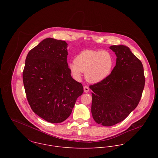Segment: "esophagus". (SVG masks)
Segmentation results:
<instances>
[{"label":"esophagus","mask_w":158,"mask_h":158,"mask_svg":"<svg viewBox=\"0 0 158 158\" xmlns=\"http://www.w3.org/2000/svg\"><path fill=\"white\" fill-rule=\"evenodd\" d=\"M89 88L88 87V86H84V91L85 92H89Z\"/></svg>","instance_id":"1"}]
</instances>
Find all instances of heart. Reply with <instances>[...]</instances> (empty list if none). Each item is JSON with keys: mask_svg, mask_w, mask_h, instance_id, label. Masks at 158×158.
<instances>
[{"mask_svg": "<svg viewBox=\"0 0 158 158\" xmlns=\"http://www.w3.org/2000/svg\"><path fill=\"white\" fill-rule=\"evenodd\" d=\"M113 63V57L109 52L86 50L76 56L74 63L69 64V68L76 78H79L81 72H84L88 81L97 83L110 75Z\"/></svg>", "mask_w": 158, "mask_h": 158, "instance_id": "1", "label": "heart"}]
</instances>
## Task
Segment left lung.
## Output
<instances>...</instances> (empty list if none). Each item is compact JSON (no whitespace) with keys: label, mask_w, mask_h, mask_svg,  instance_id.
I'll return each mask as SVG.
<instances>
[{"label":"left lung","mask_w":158,"mask_h":158,"mask_svg":"<svg viewBox=\"0 0 158 158\" xmlns=\"http://www.w3.org/2000/svg\"><path fill=\"white\" fill-rule=\"evenodd\" d=\"M110 48L117 56L115 66L106 79L89 86L93 118L105 127L123 121L135 109L145 81L143 65L129 47L111 45Z\"/></svg>","instance_id":"1"}]
</instances>
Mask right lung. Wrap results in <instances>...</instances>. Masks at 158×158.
<instances>
[{
	"label": "right lung",
	"instance_id": "obj_1",
	"mask_svg": "<svg viewBox=\"0 0 158 158\" xmlns=\"http://www.w3.org/2000/svg\"><path fill=\"white\" fill-rule=\"evenodd\" d=\"M68 44L46 38L28 53L23 86L33 111L48 122L61 123L72 111L82 85L73 80L67 62Z\"/></svg>",
	"mask_w": 158,
	"mask_h": 158
}]
</instances>
